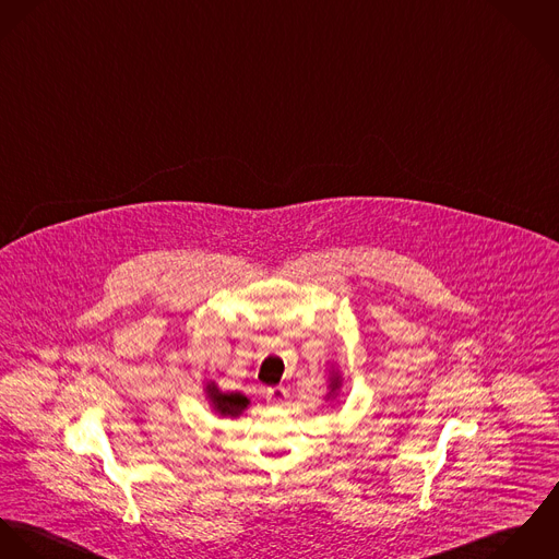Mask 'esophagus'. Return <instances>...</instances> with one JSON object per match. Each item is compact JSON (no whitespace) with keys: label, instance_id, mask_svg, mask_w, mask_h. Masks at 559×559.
Segmentation results:
<instances>
[{"label":"esophagus","instance_id":"obj_1","mask_svg":"<svg viewBox=\"0 0 559 559\" xmlns=\"http://www.w3.org/2000/svg\"><path fill=\"white\" fill-rule=\"evenodd\" d=\"M287 390L285 388H281V385H274V388H267L265 390V399H267V403H272V405H285L287 403Z\"/></svg>","mask_w":559,"mask_h":559}]
</instances>
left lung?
<instances>
[{"instance_id":"left-lung-1","label":"left lung","mask_w":559,"mask_h":559,"mask_svg":"<svg viewBox=\"0 0 559 559\" xmlns=\"http://www.w3.org/2000/svg\"><path fill=\"white\" fill-rule=\"evenodd\" d=\"M341 383H338V374H332V383H330V388H332V392L338 388Z\"/></svg>"}]
</instances>
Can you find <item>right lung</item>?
Returning <instances> with one entry per match:
<instances>
[{"mask_svg": "<svg viewBox=\"0 0 559 559\" xmlns=\"http://www.w3.org/2000/svg\"><path fill=\"white\" fill-rule=\"evenodd\" d=\"M205 392H207V396H210V401H212V407H214L221 416H231V418H236V416H240V414L247 409V405H249V399H247L245 394H240V392H221V390L214 385V381L205 385Z\"/></svg>", "mask_w": 559, "mask_h": 559, "instance_id": "add662e5", "label": "right lung"}]
</instances>
